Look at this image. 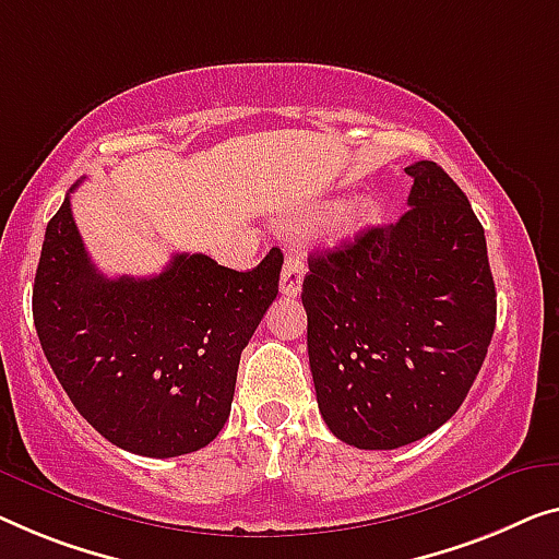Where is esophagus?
<instances>
[{"mask_svg":"<svg viewBox=\"0 0 559 559\" xmlns=\"http://www.w3.org/2000/svg\"><path fill=\"white\" fill-rule=\"evenodd\" d=\"M304 273H306V263L298 255L288 253L281 269V294L296 296L304 286Z\"/></svg>","mask_w":559,"mask_h":559,"instance_id":"esophagus-1","label":"esophagus"}]
</instances>
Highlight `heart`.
Returning <instances> with one entry per match:
<instances>
[{
    "instance_id": "1",
    "label": "heart",
    "mask_w": 559,
    "mask_h": 559,
    "mask_svg": "<svg viewBox=\"0 0 559 559\" xmlns=\"http://www.w3.org/2000/svg\"><path fill=\"white\" fill-rule=\"evenodd\" d=\"M377 215H379V205L373 203L371 198H364L359 203L338 207L336 215H333V221L329 223V228L333 236H348V233L359 230L361 226H366V223H371Z\"/></svg>"
}]
</instances>
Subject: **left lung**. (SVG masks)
I'll list each match as a JSON object with an SVG mask.
<instances>
[{"instance_id":"8db88e82","label":"left lung","mask_w":559,"mask_h":559,"mask_svg":"<svg viewBox=\"0 0 559 559\" xmlns=\"http://www.w3.org/2000/svg\"><path fill=\"white\" fill-rule=\"evenodd\" d=\"M409 211L308 255V364L326 427L356 449H396L452 419L497 321L485 228L431 160L406 168Z\"/></svg>"}]
</instances>
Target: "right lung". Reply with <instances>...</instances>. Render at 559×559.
I'll use <instances>...</instances> for the list:
<instances>
[{
  "label": "right lung",
  "instance_id": "obj_1",
  "mask_svg": "<svg viewBox=\"0 0 559 559\" xmlns=\"http://www.w3.org/2000/svg\"><path fill=\"white\" fill-rule=\"evenodd\" d=\"M281 265L278 248L246 273L178 253L157 276L107 278L67 195L32 290L41 352L74 409L115 447L157 460L198 452L228 421L240 352L278 294Z\"/></svg>",
  "mask_w": 559,
  "mask_h": 559
}]
</instances>
